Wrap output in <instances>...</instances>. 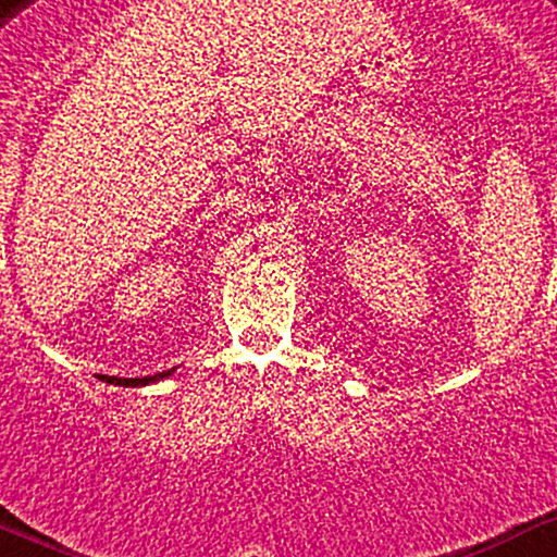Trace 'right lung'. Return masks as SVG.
<instances>
[{"label":"right lung","instance_id":"add662e5","mask_svg":"<svg viewBox=\"0 0 557 557\" xmlns=\"http://www.w3.org/2000/svg\"><path fill=\"white\" fill-rule=\"evenodd\" d=\"M175 369H168V372H159V374H151V376H136V380H120V376H107L101 374V380L110 382V385H123V387H138V385H149V382H157V380H164V376H170Z\"/></svg>","mask_w":557,"mask_h":557}]
</instances>
